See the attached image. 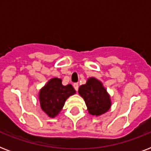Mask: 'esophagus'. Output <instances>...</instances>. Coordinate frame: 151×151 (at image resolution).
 <instances>
[{
	"instance_id": "obj_1",
	"label": "esophagus",
	"mask_w": 151,
	"mask_h": 151,
	"mask_svg": "<svg viewBox=\"0 0 151 151\" xmlns=\"http://www.w3.org/2000/svg\"><path fill=\"white\" fill-rule=\"evenodd\" d=\"M73 88H74V89H75L76 91H78V88H79V85H78V83H74V84H73Z\"/></svg>"
}]
</instances>
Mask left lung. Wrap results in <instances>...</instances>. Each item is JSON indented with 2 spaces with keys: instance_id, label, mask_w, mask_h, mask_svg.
I'll return each mask as SVG.
<instances>
[{
  "instance_id": "1",
  "label": "left lung",
  "mask_w": 151,
  "mask_h": 151,
  "mask_svg": "<svg viewBox=\"0 0 151 151\" xmlns=\"http://www.w3.org/2000/svg\"><path fill=\"white\" fill-rule=\"evenodd\" d=\"M78 93L85 102L90 114L99 117L110 110L112 105L110 94L100 81L89 78L85 85H81Z\"/></svg>"
}]
</instances>
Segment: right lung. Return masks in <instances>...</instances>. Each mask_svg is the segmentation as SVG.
Instances as JSON below:
<instances>
[{
	"label": "right lung",
	"instance_id": "add662e5",
	"mask_svg": "<svg viewBox=\"0 0 151 151\" xmlns=\"http://www.w3.org/2000/svg\"><path fill=\"white\" fill-rule=\"evenodd\" d=\"M75 93L76 91L70 84L63 85L61 78H51L39 91L38 99L41 110L48 117H56L66 99Z\"/></svg>",
	"mask_w": 151,
	"mask_h": 151
}]
</instances>
